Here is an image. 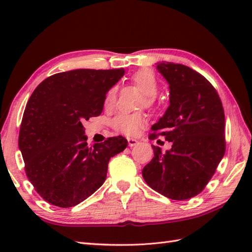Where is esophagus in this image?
<instances>
[{"instance_id":"esophagus-1","label":"esophagus","mask_w":252,"mask_h":252,"mask_svg":"<svg viewBox=\"0 0 252 252\" xmlns=\"http://www.w3.org/2000/svg\"><path fill=\"white\" fill-rule=\"evenodd\" d=\"M127 143H129L130 147H133V146H135L138 142L135 140V138H127Z\"/></svg>"}]
</instances>
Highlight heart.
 Here are the masks:
<instances>
[{
  "label": "heart",
  "instance_id": "1",
  "mask_svg": "<svg viewBox=\"0 0 252 252\" xmlns=\"http://www.w3.org/2000/svg\"><path fill=\"white\" fill-rule=\"evenodd\" d=\"M131 82L144 94V104L152 106L154 96L158 92V81L154 72L148 69H140L131 77ZM117 100V88H110L105 95L104 105L106 108L114 107ZM145 125V119L141 114H120L112 120V126L126 135H135Z\"/></svg>",
  "mask_w": 252,
  "mask_h": 252
}]
</instances>
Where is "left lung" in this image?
Segmentation results:
<instances>
[{"mask_svg":"<svg viewBox=\"0 0 252 252\" xmlns=\"http://www.w3.org/2000/svg\"><path fill=\"white\" fill-rule=\"evenodd\" d=\"M156 65L169 83L170 105L148 138L162 135L172 147L161 153L152 145L154 158L142 174L159 194L189 199L205 189L225 153L224 109L216 89L200 73L181 63Z\"/></svg>","mask_w":252,"mask_h":252,"instance_id":"8db88e82","label":"left lung"}]
</instances>
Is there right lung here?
Masks as SVG:
<instances>
[{"instance_id":"1","label":"right lung","mask_w":252,"mask_h":252,"mask_svg":"<svg viewBox=\"0 0 252 252\" xmlns=\"http://www.w3.org/2000/svg\"><path fill=\"white\" fill-rule=\"evenodd\" d=\"M123 74V68L56 73L30 96L18 145L27 176L51 205L69 208L87 199L105 182L109 159L127 146L115 136L90 147L82 126L101 114L107 91Z\"/></svg>"}]
</instances>
